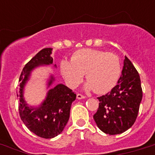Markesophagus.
<instances>
[{"label":"esophagus","instance_id":"1","mask_svg":"<svg viewBox=\"0 0 155 155\" xmlns=\"http://www.w3.org/2000/svg\"><path fill=\"white\" fill-rule=\"evenodd\" d=\"M76 97H77L78 100H81V99H84L85 97L84 96V95L82 94H80V93H78L77 95H76Z\"/></svg>","mask_w":155,"mask_h":155}]
</instances>
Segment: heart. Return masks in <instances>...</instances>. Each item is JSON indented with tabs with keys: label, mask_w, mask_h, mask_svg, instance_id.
I'll return each instance as SVG.
<instances>
[{
	"label": "heart",
	"mask_w": 155,
	"mask_h": 155,
	"mask_svg": "<svg viewBox=\"0 0 155 155\" xmlns=\"http://www.w3.org/2000/svg\"><path fill=\"white\" fill-rule=\"evenodd\" d=\"M60 71L66 83L71 88L77 87L85 73L87 80L85 89L104 94L117 84L121 73V63L119 57L112 52L80 49L73 53L71 62H61Z\"/></svg>",
	"instance_id": "heart-1"
}]
</instances>
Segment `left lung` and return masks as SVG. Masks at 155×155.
<instances>
[{"instance_id":"left-lung-1","label":"left lung","mask_w":155,"mask_h":155,"mask_svg":"<svg viewBox=\"0 0 155 155\" xmlns=\"http://www.w3.org/2000/svg\"><path fill=\"white\" fill-rule=\"evenodd\" d=\"M97 99L99 108L93 118L104 133L119 134L134 124L142 99V89L139 74L126 56L117 85L110 92Z\"/></svg>"}]
</instances>
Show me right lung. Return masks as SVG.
Returning a JSON list of instances; mask_svg holds the SVG:
<instances>
[{
    "mask_svg": "<svg viewBox=\"0 0 155 155\" xmlns=\"http://www.w3.org/2000/svg\"><path fill=\"white\" fill-rule=\"evenodd\" d=\"M51 53L52 48H44L25 64L19 78L20 88L17 95L19 97L18 109L21 119L31 132L42 138H52L63 132L69 120L71 104L76 98L72 90L59 84L49 89L46 99L39 106H30L25 102L24 88L30 74L40 66L52 64ZM54 67L56 68L55 64ZM54 81V78L51 75L48 87Z\"/></svg>",
    "mask_w": 155,
    "mask_h": 155,
    "instance_id": "obj_1",
    "label": "right lung"
}]
</instances>
